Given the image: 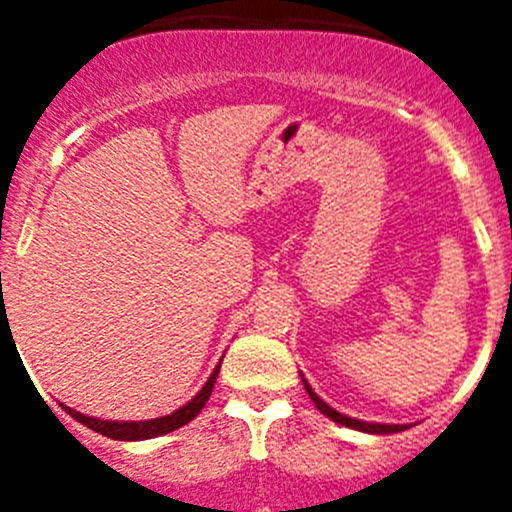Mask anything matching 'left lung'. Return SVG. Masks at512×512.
<instances>
[{
  "label": "left lung",
  "mask_w": 512,
  "mask_h": 512,
  "mask_svg": "<svg viewBox=\"0 0 512 512\" xmlns=\"http://www.w3.org/2000/svg\"><path fill=\"white\" fill-rule=\"evenodd\" d=\"M302 382H305V390H307V395H310V400L315 402V408H318L325 418L333 420V423H341V425H346V428H354V431H364V433H397V431H405V428H408V425L366 423V420H356V418H348V415H341L338 410H333L330 405H325V402L320 400L315 392H312V387L307 384V379H302Z\"/></svg>",
  "instance_id": "1"
}]
</instances>
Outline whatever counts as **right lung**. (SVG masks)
Listing matches in <instances>:
<instances>
[{
	"instance_id": "obj_1",
	"label": "right lung",
	"mask_w": 512,
	"mask_h": 512,
	"mask_svg": "<svg viewBox=\"0 0 512 512\" xmlns=\"http://www.w3.org/2000/svg\"><path fill=\"white\" fill-rule=\"evenodd\" d=\"M217 372H220V364L215 366V372L210 374V379L205 382V387H202V390L197 392V395H194L187 405H184V408L174 410V413L164 415V418L125 420V423H120V420L89 418V415H81L71 408H63V410H66V413H69L74 420H79L81 425H87V428H92V431L102 433V436H107V438H115V441H143V438H156V436H164V433L176 431V428H182V425H187L189 420H194L197 415H200V410L205 408V402L210 400V395H212Z\"/></svg>"
}]
</instances>
